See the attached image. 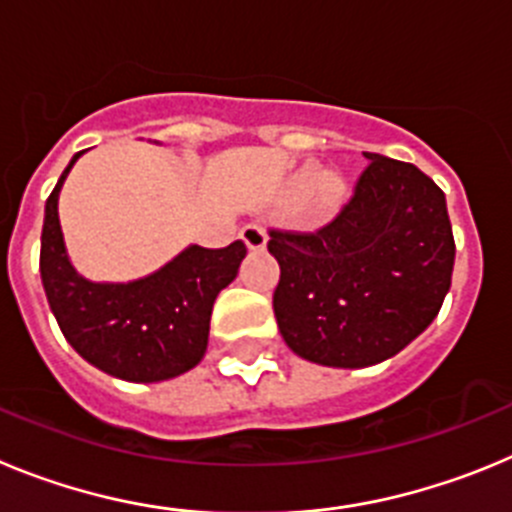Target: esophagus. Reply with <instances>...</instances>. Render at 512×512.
I'll return each mask as SVG.
<instances>
[{
  "instance_id": "obj_1",
  "label": "esophagus",
  "mask_w": 512,
  "mask_h": 512,
  "mask_svg": "<svg viewBox=\"0 0 512 512\" xmlns=\"http://www.w3.org/2000/svg\"><path fill=\"white\" fill-rule=\"evenodd\" d=\"M242 239H245V245L250 247L252 252L265 250V245H267V234L260 224H247V227L242 229Z\"/></svg>"
}]
</instances>
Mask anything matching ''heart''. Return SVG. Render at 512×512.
I'll use <instances>...</instances> for the list:
<instances>
[{"label": "heart", "instance_id": "obj_1", "mask_svg": "<svg viewBox=\"0 0 512 512\" xmlns=\"http://www.w3.org/2000/svg\"><path fill=\"white\" fill-rule=\"evenodd\" d=\"M288 199L296 206L311 204V216H329L347 199V183L342 176L324 173L319 165H306L290 183Z\"/></svg>", "mask_w": 512, "mask_h": 512}]
</instances>
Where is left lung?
Segmentation results:
<instances>
[{
  "label": "left lung",
  "mask_w": 512,
  "mask_h": 512,
  "mask_svg": "<svg viewBox=\"0 0 512 512\" xmlns=\"http://www.w3.org/2000/svg\"><path fill=\"white\" fill-rule=\"evenodd\" d=\"M352 199L316 232L270 229L273 311L298 357L370 367L436 319L454 270L444 191L411 163L365 153Z\"/></svg>",
  "instance_id": "8db88e82"
}]
</instances>
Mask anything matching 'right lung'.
<instances>
[{"mask_svg":"<svg viewBox=\"0 0 512 512\" xmlns=\"http://www.w3.org/2000/svg\"><path fill=\"white\" fill-rule=\"evenodd\" d=\"M61 181L45 201L40 275L50 311L86 362L130 382H160L199 365L209 344V321L219 290L237 278L247 247L222 250L191 245L158 273L132 283H91L76 273L58 222Z\"/></svg>","mask_w":512,"mask_h":512,"instance_id":"obj_1","label":"right lung"}]
</instances>
